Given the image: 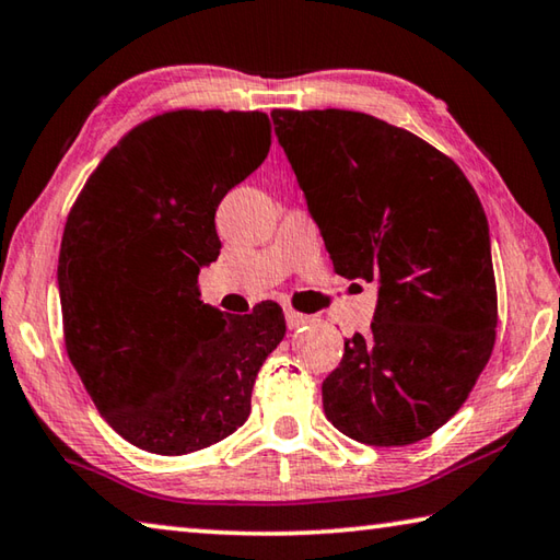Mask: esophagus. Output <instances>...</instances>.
<instances>
[{
  "label": "esophagus",
  "instance_id": "obj_1",
  "mask_svg": "<svg viewBox=\"0 0 560 560\" xmlns=\"http://www.w3.org/2000/svg\"><path fill=\"white\" fill-rule=\"evenodd\" d=\"M283 316H287V324H289V328H299V326H306L308 324V316H303V314H296V311H291V308H287L283 311Z\"/></svg>",
  "mask_w": 560,
  "mask_h": 560
}]
</instances>
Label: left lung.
<instances>
[{
  "mask_svg": "<svg viewBox=\"0 0 560 560\" xmlns=\"http://www.w3.org/2000/svg\"><path fill=\"white\" fill-rule=\"evenodd\" d=\"M334 269L377 281L371 330L346 340L324 412L350 440L430 438L467 400L497 338L489 222L454 160L355 110H271Z\"/></svg>",
  "mask_w": 560,
  "mask_h": 560,
  "instance_id": "8db88e82",
  "label": "left lung"
}]
</instances>
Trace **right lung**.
Masks as SVG:
<instances>
[{"label":"right lung","instance_id":"obj_1","mask_svg":"<svg viewBox=\"0 0 560 560\" xmlns=\"http://www.w3.org/2000/svg\"><path fill=\"white\" fill-rule=\"evenodd\" d=\"M271 148L267 113L173 110L132 128L63 226L66 350L122 440L165 457L242 428L259 368L287 334L277 303L232 316L200 299L220 257L214 212Z\"/></svg>","mask_w":560,"mask_h":560}]
</instances>
